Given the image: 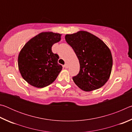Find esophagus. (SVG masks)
Returning a JSON list of instances; mask_svg holds the SVG:
<instances>
[{
    "label": "esophagus",
    "mask_w": 132,
    "mask_h": 132,
    "mask_svg": "<svg viewBox=\"0 0 132 132\" xmlns=\"http://www.w3.org/2000/svg\"><path fill=\"white\" fill-rule=\"evenodd\" d=\"M64 68L68 69V63H65V64H64Z\"/></svg>",
    "instance_id": "1"
}]
</instances>
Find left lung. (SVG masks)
Returning a JSON list of instances; mask_svg holds the SVG:
<instances>
[{
  "label": "left lung",
  "mask_w": 132,
  "mask_h": 132,
  "mask_svg": "<svg viewBox=\"0 0 132 132\" xmlns=\"http://www.w3.org/2000/svg\"><path fill=\"white\" fill-rule=\"evenodd\" d=\"M65 39L79 61L80 71L73 77L84 91L101 88L110 77L113 60L108 46L99 38L85 31L66 34Z\"/></svg>",
  "instance_id": "1"
}]
</instances>
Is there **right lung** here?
I'll list each match as a JSON object with an SVG mask.
<instances>
[{
	"mask_svg": "<svg viewBox=\"0 0 132 132\" xmlns=\"http://www.w3.org/2000/svg\"><path fill=\"white\" fill-rule=\"evenodd\" d=\"M62 34L42 32L32 38L21 49L18 66L22 77L32 86L43 88L55 81L62 70L57 64L59 56L52 52V46L59 42Z\"/></svg>",
	"mask_w": 132,
	"mask_h": 132,
	"instance_id": "right-lung-1",
	"label": "right lung"
}]
</instances>
